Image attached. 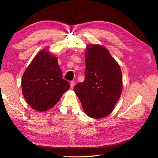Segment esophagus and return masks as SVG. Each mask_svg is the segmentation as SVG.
<instances>
[{
    "label": "esophagus",
    "instance_id": "obj_1",
    "mask_svg": "<svg viewBox=\"0 0 158 158\" xmlns=\"http://www.w3.org/2000/svg\"><path fill=\"white\" fill-rule=\"evenodd\" d=\"M70 89H73L74 88V86H75V81H70Z\"/></svg>",
    "mask_w": 158,
    "mask_h": 158
}]
</instances>
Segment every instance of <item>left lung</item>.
Segmentation results:
<instances>
[{
	"label": "left lung",
	"mask_w": 158,
	"mask_h": 158,
	"mask_svg": "<svg viewBox=\"0 0 158 158\" xmlns=\"http://www.w3.org/2000/svg\"><path fill=\"white\" fill-rule=\"evenodd\" d=\"M85 80L74 90L88 116L104 118L113 111L122 92L120 66L105 47L88 45Z\"/></svg>",
	"instance_id": "8db88e82"
}]
</instances>
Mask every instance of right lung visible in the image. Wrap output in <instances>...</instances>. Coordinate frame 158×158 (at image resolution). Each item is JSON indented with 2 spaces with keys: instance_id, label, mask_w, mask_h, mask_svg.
Listing matches in <instances>:
<instances>
[{
  "instance_id": "obj_1",
  "label": "right lung",
  "mask_w": 158,
  "mask_h": 158,
  "mask_svg": "<svg viewBox=\"0 0 158 158\" xmlns=\"http://www.w3.org/2000/svg\"><path fill=\"white\" fill-rule=\"evenodd\" d=\"M69 88L56 57L47 48L39 52L22 76L23 96L31 107L40 112L54 106Z\"/></svg>"
}]
</instances>
